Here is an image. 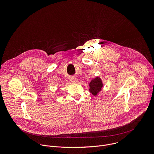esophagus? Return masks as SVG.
<instances>
[{"label":"esophagus","instance_id":"1","mask_svg":"<svg viewBox=\"0 0 154 154\" xmlns=\"http://www.w3.org/2000/svg\"><path fill=\"white\" fill-rule=\"evenodd\" d=\"M71 81H72V82H73V83H75L77 81V79L75 77H72L71 79Z\"/></svg>","mask_w":154,"mask_h":154}]
</instances>
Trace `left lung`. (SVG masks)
<instances>
[{
  "label": "left lung",
  "mask_w": 154,
  "mask_h": 154,
  "mask_svg": "<svg viewBox=\"0 0 154 154\" xmlns=\"http://www.w3.org/2000/svg\"><path fill=\"white\" fill-rule=\"evenodd\" d=\"M90 92L94 96L97 95V94L101 91L103 87L102 82L99 77H97L93 79L89 84Z\"/></svg>",
  "instance_id": "obj_1"
}]
</instances>
